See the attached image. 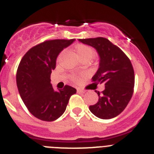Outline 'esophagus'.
Returning <instances> with one entry per match:
<instances>
[{
  "instance_id": "34e87169",
  "label": "esophagus",
  "mask_w": 154,
  "mask_h": 154,
  "mask_svg": "<svg viewBox=\"0 0 154 154\" xmlns=\"http://www.w3.org/2000/svg\"><path fill=\"white\" fill-rule=\"evenodd\" d=\"M77 92L80 93V94H85L86 93V90H84V89H80V88H77Z\"/></svg>"
}]
</instances>
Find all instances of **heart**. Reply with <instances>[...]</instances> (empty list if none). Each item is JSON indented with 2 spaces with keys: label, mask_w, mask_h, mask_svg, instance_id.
Here are the masks:
<instances>
[{
  "label": "heart",
  "mask_w": 154,
  "mask_h": 154,
  "mask_svg": "<svg viewBox=\"0 0 154 154\" xmlns=\"http://www.w3.org/2000/svg\"><path fill=\"white\" fill-rule=\"evenodd\" d=\"M74 51L77 54V57L81 61H83V60L90 61L95 56V54H96L95 50L92 47L83 44H79L76 45L75 48H74ZM72 79L77 80V76H72Z\"/></svg>",
  "instance_id": "heart-1"
}]
</instances>
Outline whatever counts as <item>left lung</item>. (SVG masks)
I'll return each instance as SVG.
<instances>
[{
  "mask_svg": "<svg viewBox=\"0 0 154 154\" xmlns=\"http://www.w3.org/2000/svg\"><path fill=\"white\" fill-rule=\"evenodd\" d=\"M79 41L97 51L99 68L92 81L105 85L101 94L96 91L99 100L90 106V110L100 119L117 117L125 109L134 93L135 77L131 60L118 47L104 37L79 39Z\"/></svg>",
  "mask_w": 154,
  "mask_h": 154,
  "instance_id": "8db88e82",
  "label": "left lung"
}]
</instances>
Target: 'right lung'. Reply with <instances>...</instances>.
<instances>
[{"label":"right lung","instance_id":"add662e5","mask_svg":"<svg viewBox=\"0 0 154 154\" xmlns=\"http://www.w3.org/2000/svg\"><path fill=\"white\" fill-rule=\"evenodd\" d=\"M75 41L51 40L37 44L24 54L17 70L16 80L22 100L31 114L44 121H54L64 113L77 90L68 85L55 91L51 74L58 54Z\"/></svg>","mask_w":154,"mask_h":154}]
</instances>
